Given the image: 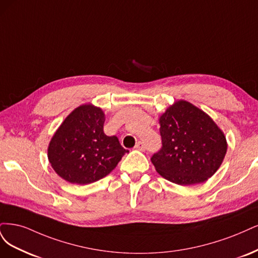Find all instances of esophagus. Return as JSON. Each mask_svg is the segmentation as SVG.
I'll use <instances>...</instances> for the list:
<instances>
[{
    "label": "esophagus",
    "mask_w": 258,
    "mask_h": 258,
    "mask_svg": "<svg viewBox=\"0 0 258 258\" xmlns=\"http://www.w3.org/2000/svg\"><path fill=\"white\" fill-rule=\"evenodd\" d=\"M135 148L137 149V150H140V151H144L146 150V145L143 143V141H138L137 145L135 146Z\"/></svg>",
    "instance_id": "1"
}]
</instances>
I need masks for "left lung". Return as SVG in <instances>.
Segmentation results:
<instances>
[{
    "instance_id": "left-lung-1",
    "label": "left lung",
    "mask_w": 258,
    "mask_h": 258,
    "mask_svg": "<svg viewBox=\"0 0 258 258\" xmlns=\"http://www.w3.org/2000/svg\"><path fill=\"white\" fill-rule=\"evenodd\" d=\"M162 147L151 162L162 177L180 185L202 183L219 169L226 138L213 120L188 102L179 101L160 118Z\"/></svg>"
}]
</instances>
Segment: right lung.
Segmentation results:
<instances>
[{
	"instance_id": "obj_1",
	"label": "right lung",
	"mask_w": 258,
	"mask_h": 258,
	"mask_svg": "<svg viewBox=\"0 0 258 258\" xmlns=\"http://www.w3.org/2000/svg\"><path fill=\"white\" fill-rule=\"evenodd\" d=\"M105 115L92 105L76 108L57 128L48 148L55 172L75 184H89L106 177L128 152L117 136L104 133Z\"/></svg>"
}]
</instances>
